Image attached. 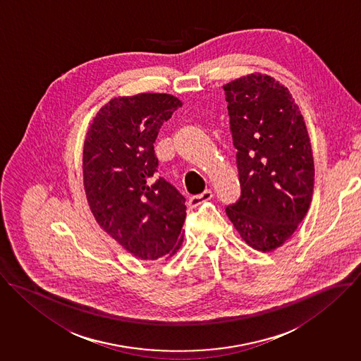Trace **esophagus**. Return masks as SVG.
Returning a JSON list of instances; mask_svg holds the SVG:
<instances>
[{
    "label": "esophagus",
    "instance_id": "1",
    "mask_svg": "<svg viewBox=\"0 0 361 361\" xmlns=\"http://www.w3.org/2000/svg\"><path fill=\"white\" fill-rule=\"evenodd\" d=\"M212 197H214L212 190H205L202 194H200V195H194V197H191V198H190V207L195 208V207L201 205L202 202L209 201Z\"/></svg>",
    "mask_w": 361,
    "mask_h": 361
}]
</instances>
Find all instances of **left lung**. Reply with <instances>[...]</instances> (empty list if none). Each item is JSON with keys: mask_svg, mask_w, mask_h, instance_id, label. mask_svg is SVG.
Here are the masks:
<instances>
[{"mask_svg": "<svg viewBox=\"0 0 361 361\" xmlns=\"http://www.w3.org/2000/svg\"><path fill=\"white\" fill-rule=\"evenodd\" d=\"M223 89L241 185L226 214L250 247L271 252L293 235L312 200L307 127L288 87L269 75L250 73Z\"/></svg>", "mask_w": 361, "mask_h": 361, "instance_id": "1", "label": "left lung"}]
</instances>
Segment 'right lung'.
<instances>
[{
    "label": "right lung",
    "instance_id": "add662e5",
    "mask_svg": "<svg viewBox=\"0 0 361 361\" xmlns=\"http://www.w3.org/2000/svg\"><path fill=\"white\" fill-rule=\"evenodd\" d=\"M183 103L167 93L111 99L83 144V185L99 226L144 261L173 257L183 244L185 198L153 178L159 130Z\"/></svg>",
    "mask_w": 361,
    "mask_h": 361
}]
</instances>
